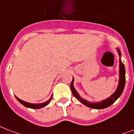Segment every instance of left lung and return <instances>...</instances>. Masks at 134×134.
<instances>
[{
    "label": "left lung",
    "mask_w": 134,
    "mask_h": 134,
    "mask_svg": "<svg viewBox=\"0 0 134 134\" xmlns=\"http://www.w3.org/2000/svg\"><path fill=\"white\" fill-rule=\"evenodd\" d=\"M118 49V54L120 56L119 83H118V88L115 90V92H114L110 97L107 98L106 99L101 100V101H99V102H90V101L84 99L82 97H80V96L79 95L75 89L74 86H73L74 78L72 77V81L70 83V89H71L72 94L77 100H80L82 104H84L86 106L91 108H94V109H103V108L110 106L121 96V94L124 90V86H125V68H124V65L121 61V52L119 49Z\"/></svg>",
    "instance_id": "8db88e82"
}]
</instances>
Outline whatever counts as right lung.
I'll return each instance as SVG.
<instances>
[{
  "label": "right lung",
  "mask_w": 134,
  "mask_h": 134,
  "mask_svg": "<svg viewBox=\"0 0 134 134\" xmlns=\"http://www.w3.org/2000/svg\"><path fill=\"white\" fill-rule=\"evenodd\" d=\"M15 97H16V98L17 99L19 102L21 103L24 106L26 107V108H33V109H39V108H41L46 106V105H47L49 103V102L52 100V95L51 96L50 98L48 100H47V101L44 103H31L26 102L24 100H21L19 98H17L16 96H15Z\"/></svg>",
  "instance_id": "obj_1"
}]
</instances>
